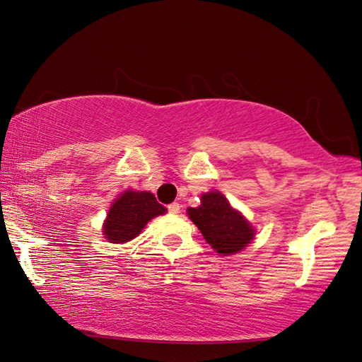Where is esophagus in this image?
<instances>
[{"label":"esophagus","instance_id":"obj_1","mask_svg":"<svg viewBox=\"0 0 362 362\" xmlns=\"http://www.w3.org/2000/svg\"><path fill=\"white\" fill-rule=\"evenodd\" d=\"M167 209H169L170 214H179L180 213V204L179 203H172L167 206Z\"/></svg>","mask_w":362,"mask_h":362}]
</instances>
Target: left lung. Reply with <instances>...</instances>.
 Here are the masks:
<instances>
[{
  "label": "left lung",
  "mask_w": 362,
  "mask_h": 362,
  "mask_svg": "<svg viewBox=\"0 0 362 362\" xmlns=\"http://www.w3.org/2000/svg\"><path fill=\"white\" fill-rule=\"evenodd\" d=\"M187 213L204 240L221 255L240 252L255 237V229L249 221L230 206L221 192L203 193L202 204L198 208H188Z\"/></svg>",
  "instance_id": "left-lung-1"
}]
</instances>
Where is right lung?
Instances as JSON below:
<instances>
[{"mask_svg":"<svg viewBox=\"0 0 362 362\" xmlns=\"http://www.w3.org/2000/svg\"><path fill=\"white\" fill-rule=\"evenodd\" d=\"M165 211L153 193L127 190L112 203L102 233L112 244H125L141 233L151 219Z\"/></svg>","mask_w":362,"mask_h":362,"instance_id":"add662e5","label":"right lung"}]
</instances>
